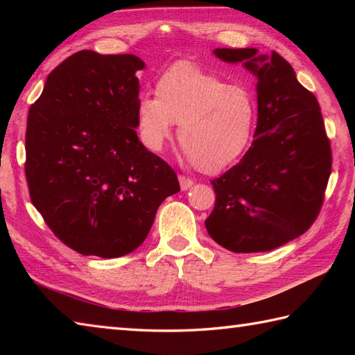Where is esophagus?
I'll use <instances>...</instances> for the list:
<instances>
[{"instance_id": "obj_1", "label": "esophagus", "mask_w": 355, "mask_h": 355, "mask_svg": "<svg viewBox=\"0 0 355 355\" xmlns=\"http://www.w3.org/2000/svg\"><path fill=\"white\" fill-rule=\"evenodd\" d=\"M178 180H180V186H182V191L191 189V187L193 186V180L187 178V177H184V175H178Z\"/></svg>"}]
</instances>
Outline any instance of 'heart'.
Returning <instances> with one entry per match:
<instances>
[{
    "instance_id": "b5f03b06",
    "label": "heart",
    "mask_w": 355,
    "mask_h": 355,
    "mask_svg": "<svg viewBox=\"0 0 355 355\" xmlns=\"http://www.w3.org/2000/svg\"><path fill=\"white\" fill-rule=\"evenodd\" d=\"M154 92L137 103L139 131L149 149H162L180 125V145L201 172H220L244 154L256 120L247 88L225 84L197 64L177 62L158 76Z\"/></svg>"
}]
</instances>
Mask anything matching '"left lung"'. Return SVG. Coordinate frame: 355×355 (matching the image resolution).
Masks as SVG:
<instances>
[{"label":"left lung","instance_id":"left-lung-1","mask_svg":"<svg viewBox=\"0 0 355 355\" xmlns=\"http://www.w3.org/2000/svg\"><path fill=\"white\" fill-rule=\"evenodd\" d=\"M214 53L258 76V125L239 163L210 182L216 198L206 229L230 252L273 250L310 229L325 200L333 153L319 102L275 50Z\"/></svg>","mask_w":355,"mask_h":355}]
</instances>
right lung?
<instances>
[{
  "label": "right lung",
  "instance_id": "obj_1",
  "mask_svg": "<svg viewBox=\"0 0 355 355\" xmlns=\"http://www.w3.org/2000/svg\"><path fill=\"white\" fill-rule=\"evenodd\" d=\"M134 55L80 50L53 70L30 107L26 180L50 230L85 256L135 250L158 206L180 191L177 173L137 137Z\"/></svg>",
  "mask_w": 355,
  "mask_h": 355
}]
</instances>
